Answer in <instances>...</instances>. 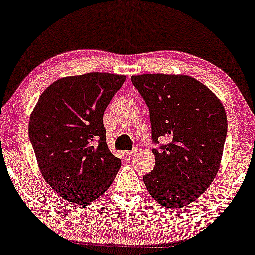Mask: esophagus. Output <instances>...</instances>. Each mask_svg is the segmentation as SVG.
Listing matches in <instances>:
<instances>
[{
  "label": "esophagus",
  "instance_id": "esophagus-1",
  "mask_svg": "<svg viewBox=\"0 0 255 255\" xmlns=\"http://www.w3.org/2000/svg\"><path fill=\"white\" fill-rule=\"evenodd\" d=\"M135 153H136V149H131V151H125L124 154L126 156H130L132 154H135Z\"/></svg>",
  "mask_w": 255,
  "mask_h": 255
}]
</instances>
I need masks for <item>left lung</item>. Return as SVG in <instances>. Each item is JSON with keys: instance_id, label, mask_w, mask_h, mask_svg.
Segmentation results:
<instances>
[{"instance_id": "left-lung-1", "label": "left lung", "mask_w": 255, "mask_h": 255, "mask_svg": "<svg viewBox=\"0 0 255 255\" xmlns=\"http://www.w3.org/2000/svg\"><path fill=\"white\" fill-rule=\"evenodd\" d=\"M131 82L149 110L155 165L143 177L148 193L165 208L185 207L205 192L218 173L227 136L220 100L186 75L145 74Z\"/></svg>"}]
</instances>
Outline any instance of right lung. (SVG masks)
I'll return each mask as SVG.
<instances>
[{"mask_svg":"<svg viewBox=\"0 0 255 255\" xmlns=\"http://www.w3.org/2000/svg\"><path fill=\"white\" fill-rule=\"evenodd\" d=\"M126 79L88 72L51 84L31 112L28 134L40 173L63 199L87 204L116 178L121 161L109 151L103 113Z\"/></svg>","mask_w":255,"mask_h":255,"instance_id":"add662e5","label":"right lung"}]
</instances>
